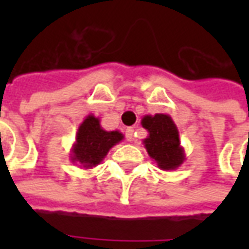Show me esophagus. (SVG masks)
<instances>
[{"label": "esophagus", "instance_id": "obj_1", "mask_svg": "<svg viewBox=\"0 0 249 249\" xmlns=\"http://www.w3.org/2000/svg\"><path fill=\"white\" fill-rule=\"evenodd\" d=\"M125 135H126V139L129 141L135 140V129L133 128H126L125 130Z\"/></svg>", "mask_w": 249, "mask_h": 249}]
</instances>
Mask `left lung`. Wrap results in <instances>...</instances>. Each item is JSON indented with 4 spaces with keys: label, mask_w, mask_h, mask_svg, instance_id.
<instances>
[{
    "label": "left lung",
    "mask_w": 249,
    "mask_h": 249,
    "mask_svg": "<svg viewBox=\"0 0 249 249\" xmlns=\"http://www.w3.org/2000/svg\"><path fill=\"white\" fill-rule=\"evenodd\" d=\"M148 136L142 140L148 155L162 171H175L185 161L178 129L169 114H146L141 119Z\"/></svg>",
    "instance_id": "1"
}]
</instances>
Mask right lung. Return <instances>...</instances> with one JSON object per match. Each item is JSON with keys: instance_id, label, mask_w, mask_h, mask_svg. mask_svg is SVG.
<instances>
[{"instance_id": "add662e5", "label": "right lung", "mask_w": 249, "mask_h": 249, "mask_svg": "<svg viewBox=\"0 0 249 249\" xmlns=\"http://www.w3.org/2000/svg\"><path fill=\"white\" fill-rule=\"evenodd\" d=\"M124 135L120 130H105L100 124V119L88 114L76 133V141L71 149V161L84 169L97 167L107 157L108 152L120 141Z\"/></svg>"}]
</instances>
